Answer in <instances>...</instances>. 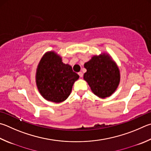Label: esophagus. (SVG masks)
Wrapping results in <instances>:
<instances>
[{
  "mask_svg": "<svg viewBox=\"0 0 151 151\" xmlns=\"http://www.w3.org/2000/svg\"><path fill=\"white\" fill-rule=\"evenodd\" d=\"M78 74V75L80 76V77H83V73H82V72H79Z\"/></svg>",
  "mask_w": 151,
  "mask_h": 151,
  "instance_id": "obj_1",
  "label": "esophagus"
}]
</instances>
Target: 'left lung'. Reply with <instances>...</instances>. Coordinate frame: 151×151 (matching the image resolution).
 Segmentation results:
<instances>
[{"mask_svg": "<svg viewBox=\"0 0 151 151\" xmlns=\"http://www.w3.org/2000/svg\"><path fill=\"white\" fill-rule=\"evenodd\" d=\"M84 79L97 96L105 98L116 91L120 81V73L116 63L108 54L95 55L84 63Z\"/></svg>", "mask_w": 151, "mask_h": 151, "instance_id": "obj_1", "label": "left lung"}]
</instances>
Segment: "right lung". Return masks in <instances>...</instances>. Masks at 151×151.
Returning <instances> with one entry per match:
<instances>
[{
    "mask_svg": "<svg viewBox=\"0 0 151 151\" xmlns=\"http://www.w3.org/2000/svg\"><path fill=\"white\" fill-rule=\"evenodd\" d=\"M79 78L72 67L62 62L53 51L46 53L38 65L35 79L41 95L50 102L60 103L69 96L74 83Z\"/></svg>",
    "mask_w": 151,
    "mask_h": 151,
    "instance_id": "1",
    "label": "right lung"
}]
</instances>
